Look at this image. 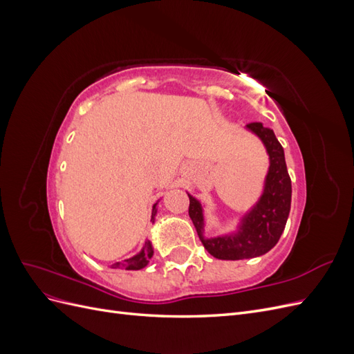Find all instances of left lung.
I'll return each mask as SVG.
<instances>
[{"mask_svg":"<svg viewBox=\"0 0 354 354\" xmlns=\"http://www.w3.org/2000/svg\"><path fill=\"white\" fill-rule=\"evenodd\" d=\"M257 136L269 155V169L264 178L263 192L254 205L242 214L236 230L218 236H205V211L190 194L189 216L195 224L198 236L205 250L218 260H245L269 252L279 241L291 209V178H289L283 147L273 130L261 122L245 127Z\"/></svg>","mask_w":354,"mask_h":354,"instance_id":"left-lung-1","label":"left lung"}]
</instances>
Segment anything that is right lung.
<instances>
[{"label":"right lung","instance_id":"1","mask_svg":"<svg viewBox=\"0 0 354 354\" xmlns=\"http://www.w3.org/2000/svg\"><path fill=\"white\" fill-rule=\"evenodd\" d=\"M158 202L155 203L153 209H152V218H151L152 223H155V217H156V212H158ZM152 255H153V246H152L151 242L146 239L140 252H137L136 255L130 257V259H127V260L113 263L111 267H112V269H124V270H140L149 264V260H151Z\"/></svg>","mask_w":354,"mask_h":354}]
</instances>
